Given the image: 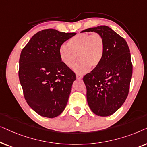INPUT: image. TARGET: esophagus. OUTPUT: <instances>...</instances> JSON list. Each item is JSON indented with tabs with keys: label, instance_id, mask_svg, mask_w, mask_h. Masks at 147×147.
<instances>
[{
	"label": "esophagus",
	"instance_id": "34e87169",
	"mask_svg": "<svg viewBox=\"0 0 147 147\" xmlns=\"http://www.w3.org/2000/svg\"><path fill=\"white\" fill-rule=\"evenodd\" d=\"M76 77H77V79H78V80H81V79H82V78H83V77L80 75H76Z\"/></svg>",
	"mask_w": 147,
	"mask_h": 147
}]
</instances>
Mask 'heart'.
<instances>
[{"label": "heart", "mask_w": 147, "mask_h": 147, "mask_svg": "<svg viewBox=\"0 0 147 147\" xmlns=\"http://www.w3.org/2000/svg\"><path fill=\"white\" fill-rule=\"evenodd\" d=\"M104 48V40L100 34H81L70 39L68 45H61L59 55L61 61L69 68L74 66L79 56L80 61L73 69L82 75L90 68L98 67L103 59Z\"/></svg>", "instance_id": "obj_1"}]
</instances>
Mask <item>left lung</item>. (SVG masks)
Segmentation results:
<instances>
[{
    "mask_svg": "<svg viewBox=\"0 0 147 147\" xmlns=\"http://www.w3.org/2000/svg\"><path fill=\"white\" fill-rule=\"evenodd\" d=\"M100 34L105 48L101 64L83 77L87 99L91 111L109 116L123 105L128 95L132 64L128 46L110 27L101 25L82 31Z\"/></svg>",
    "mask_w": 147,
    "mask_h": 147,
    "instance_id": "obj_1",
    "label": "left lung"
}]
</instances>
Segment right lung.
<instances>
[{
  "label": "right lung",
  "mask_w": 147,
  "mask_h": 147,
  "mask_svg": "<svg viewBox=\"0 0 147 147\" xmlns=\"http://www.w3.org/2000/svg\"><path fill=\"white\" fill-rule=\"evenodd\" d=\"M76 34L44 29L21 51L19 81L27 104L40 116L55 118L66 106L76 75L61 61L59 48Z\"/></svg>",
  "instance_id": "add662e5"
}]
</instances>
